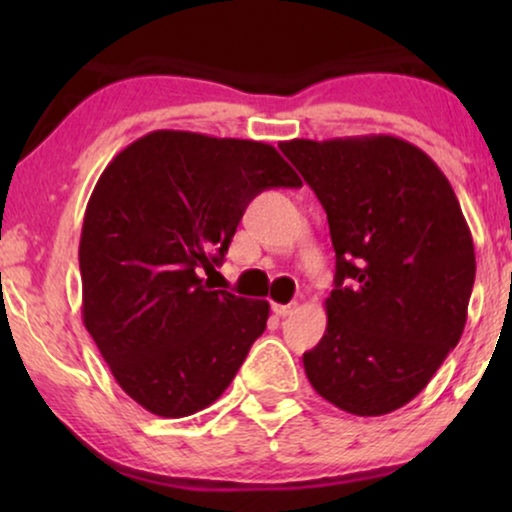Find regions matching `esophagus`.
Wrapping results in <instances>:
<instances>
[{"label": "esophagus", "instance_id": "1", "mask_svg": "<svg viewBox=\"0 0 512 512\" xmlns=\"http://www.w3.org/2000/svg\"><path fill=\"white\" fill-rule=\"evenodd\" d=\"M296 310V303H289V305H272V312L277 314V317H289V314Z\"/></svg>", "mask_w": 512, "mask_h": 512}]
</instances>
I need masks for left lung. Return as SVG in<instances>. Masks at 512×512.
Wrapping results in <instances>:
<instances>
[{"label": "left lung", "instance_id": "left-lung-1", "mask_svg": "<svg viewBox=\"0 0 512 512\" xmlns=\"http://www.w3.org/2000/svg\"><path fill=\"white\" fill-rule=\"evenodd\" d=\"M279 149L324 207L335 289L307 380L335 408L387 415L422 391L464 333L475 251L440 167L391 135Z\"/></svg>", "mask_w": 512, "mask_h": 512}]
</instances>
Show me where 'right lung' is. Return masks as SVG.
<instances>
[{
  "mask_svg": "<svg viewBox=\"0 0 512 512\" xmlns=\"http://www.w3.org/2000/svg\"><path fill=\"white\" fill-rule=\"evenodd\" d=\"M303 181L275 146L156 130L118 153L90 195L83 324L111 375L158 417L212 405L265 331L268 300L212 291L244 209ZM216 272V270H214Z\"/></svg>",
  "mask_w": 512,
  "mask_h": 512,
  "instance_id": "right-lung-1",
  "label": "right lung"
}]
</instances>
